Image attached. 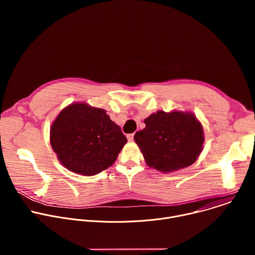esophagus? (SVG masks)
<instances>
[{
  "label": "esophagus",
  "mask_w": 255,
  "mask_h": 255,
  "mask_svg": "<svg viewBox=\"0 0 255 255\" xmlns=\"http://www.w3.org/2000/svg\"><path fill=\"white\" fill-rule=\"evenodd\" d=\"M127 138H128L129 141H133V139H134V133L128 134V135H127Z\"/></svg>",
  "instance_id": "obj_1"
}]
</instances>
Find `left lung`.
<instances>
[{
    "label": "left lung",
    "mask_w": 255,
    "mask_h": 255,
    "mask_svg": "<svg viewBox=\"0 0 255 255\" xmlns=\"http://www.w3.org/2000/svg\"><path fill=\"white\" fill-rule=\"evenodd\" d=\"M145 128L134 135L147 165L171 172L192 165L205 141L201 122L193 113L157 111L144 120Z\"/></svg>",
    "instance_id": "obj_1"
}]
</instances>
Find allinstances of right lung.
I'll return each mask as SVG.
<instances>
[{
	"instance_id": "right-lung-1",
	"label": "right lung",
	"mask_w": 255,
	"mask_h": 255,
	"mask_svg": "<svg viewBox=\"0 0 255 255\" xmlns=\"http://www.w3.org/2000/svg\"><path fill=\"white\" fill-rule=\"evenodd\" d=\"M126 142L104 109L86 103L64 108L50 127L51 147L61 164L88 176L111 166Z\"/></svg>"
}]
</instances>
